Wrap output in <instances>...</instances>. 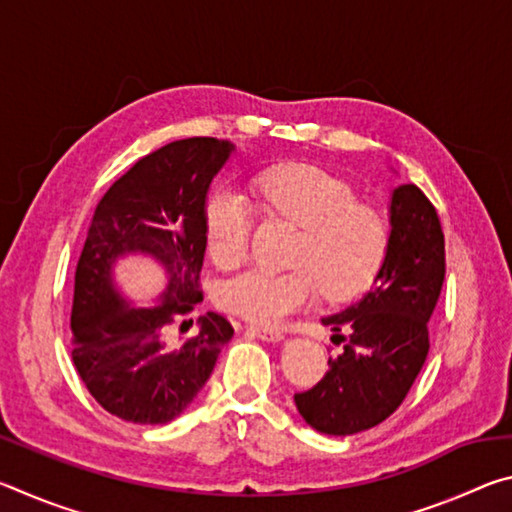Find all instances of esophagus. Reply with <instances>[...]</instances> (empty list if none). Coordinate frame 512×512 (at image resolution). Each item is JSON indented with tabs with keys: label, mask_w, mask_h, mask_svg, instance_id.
I'll list each match as a JSON object with an SVG mask.
<instances>
[{
	"label": "esophagus",
	"mask_w": 512,
	"mask_h": 512,
	"mask_svg": "<svg viewBox=\"0 0 512 512\" xmlns=\"http://www.w3.org/2000/svg\"><path fill=\"white\" fill-rule=\"evenodd\" d=\"M246 332L250 336H255V339H262V341H282L284 334L280 329L275 327H259V325H248Z\"/></svg>",
	"instance_id": "esophagus-1"
}]
</instances>
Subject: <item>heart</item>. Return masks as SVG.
<instances>
[{
    "label": "heart",
    "mask_w": 512,
    "mask_h": 512,
    "mask_svg": "<svg viewBox=\"0 0 512 512\" xmlns=\"http://www.w3.org/2000/svg\"><path fill=\"white\" fill-rule=\"evenodd\" d=\"M262 210L300 228L291 255L296 271L250 268L216 291L219 307L257 325H275L309 307L323 289L329 300L366 291L388 253V225L375 207L357 203L343 178L307 162L273 167L253 180ZM255 214L235 187H219L205 205L207 253L219 268L246 262Z\"/></svg>",
    "instance_id": "b5f03b06"
}]
</instances>
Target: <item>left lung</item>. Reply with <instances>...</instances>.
Here are the masks:
<instances>
[{
    "label": "left lung",
    "instance_id": "1",
    "mask_svg": "<svg viewBox=\"0 0 512 512\" xmlns=\"http://www.w3.org/2000/svg\"><path fill=\"white\" fill-rule=\"evenodd\" d=\"M445 282V235L436 207L418 185L391 198L388 253L372 289L357 305L323 318L348 329L325 377L293 400L320 433L350 436L384 422L404 402L429 354V318Z\"/></svg>",
    "mask_w": 512,
    "mask_h": 512
}]
</instances>
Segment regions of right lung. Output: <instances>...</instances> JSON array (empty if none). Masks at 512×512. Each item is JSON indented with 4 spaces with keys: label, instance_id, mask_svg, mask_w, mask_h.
I'll list each match as a JSON object with an SVG mask.
<instances>
[{
    "label": "right lung",
    "instance_id": "obj_1",
    "mask_svg": "<svg viewBox=\"0 0 512 512\" xmlns=\"http://www.w3.org/2000/svg\"><path fill=\"white\" fill-rule=\"evenodd\" d=\"M232 149L216 137L171 142L137 160L94 210L74 275L72 359L94 400L126 422L178 418L235 334L207 311L180 339L203 300L207 189ZM131 252L158 258L168 273L158 308L133 310L111 282V264Z\"/></svg>",
    "mask_w": 512,
    "mask_h": 512
}]
</instances>
